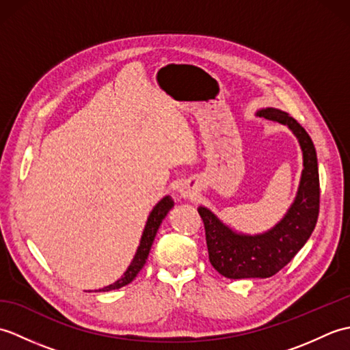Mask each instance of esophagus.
<instances>
[{
	"instance_id": "1",
	"label": "esophagus",
	"mask_w": 350,
	"mask_h": 350,
	"mask_svg": "<svg viewBox=\"0 0 350 350\" xmlns=\"http://www.w3.org/2000/svg\"><path fill=\"white\" fill-rule=\"evenodd\" d=\"M179 194H180L182 198L187 200V198H192V197H194V196H196V191L192 189V188L189 187V185H183V187L179 189Z\"/></svg>"
}]
</instances>
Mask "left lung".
<instances>
[{
  "label": "left lung",
  "mask_w": 350,
  "mask_h": 350,
  "mask_svg": "<svg viewBox=\"0 0 350 350\" xmlns=\"http://www.w3.org/2000/svg\"><path fill=\"white\" fill-rule=\"evenodd\" d=\"M256 114L284 124L293 132L302 150L304 170L293 203L284 217L263 233L236 232L211 209L198 207L204 222L211 263L221 275L232 280L269 278L281 271L310 239L319 217L321 189L317 154L307 131L293 117L277 108H262Z\"/></svg>",
  "instance_id": "1"
}]
</instances>
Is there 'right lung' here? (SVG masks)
I'll return each mask as SVG.
<instances>
[{
  "mask_svg": "<svg viewBox=\"0 0 350 350\" xmlns=\"http://www.w3.org/2000/svg\"><path fill=\"white\" fill-rule=\"evenodd\" d=\"M173 206H174L173 198H171L170 196H165L158 204L153 207L150 215H148V218H147L144 232H143V234H141V241H139L135 256H133L131 265L128 266V269L124 271L122 278H118L116 282H113V284L99 288V292H109V290L120 288L126 284H129V282L137 277L138 272L143 269V266L146 265V260L148 257V252H150L152 243L154 241L156 233H158L159 226L162 224L163 218L167 217V213L171 211V207Z\"/></svg>",
  "mask_w": 350,
  "mask_h": 350,
  "instance_id": "add662e5",
  "label": "right lung"
}]
</instances>
